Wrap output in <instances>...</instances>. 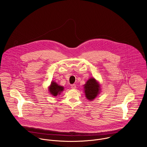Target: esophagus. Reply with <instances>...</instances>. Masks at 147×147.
Masks as SVG:
<instances>
[{
  "label": "esophagus",
  "instance_id": "esophagus-1",
  "mask_svg": "<svg viewBox=\"0 0 147 147\" xmlns=\"http://www.w3.org/2000/svg\"><path fill=\"white\" fill-rule=\"evenodd\" d=\"M71 88H73V89H75L76 88V85L74 84H73L71 85Z\"/></svg>",
  "mask_w": 147,
  "mask_h": 147
}]
</instances>
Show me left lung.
<instances>
[{
  "label": "left lung",
  "instance_id": "8db88e82",
  "mask_svg": "<svg viewBox=\"0 0 147 147\" xmlns=\"http://www.w3.org/2000/svg\"><path fill=\"white\" fill-rule=\"evenodd\" d=\"M100 85L94 78H90L84 84L86 96L89 100H92L96 97L100 91Z\"/></svg>",
  "mask_w": 147,
  "mask_h": 147
}]
</instances>
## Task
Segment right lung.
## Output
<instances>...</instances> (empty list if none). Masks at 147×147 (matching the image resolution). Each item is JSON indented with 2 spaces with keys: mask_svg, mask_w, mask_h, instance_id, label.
<instances>
[{
  "mask_svg": "<svg viewBox=\"0 0 147 147\" xmlns=\"http://www.w3.org/2000/svg\"><path fill=\"white\" fill-rule=\"evenodd\" d=\"M64 88L62 86H59L56 83L52 82L51 83V84L49 87V90L50 93L53 96H57L58 94H60V93L63 91Z\"/></svg>",
  "mask_w": 147,
  "mask_h": 147,
  "instance_id": "obj_1",
  "label": "right lung"
}]
</instances>
